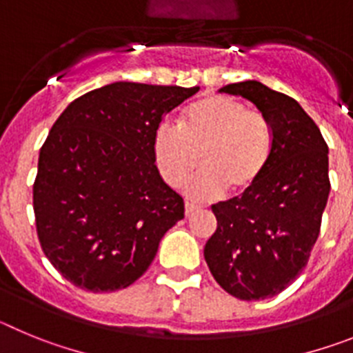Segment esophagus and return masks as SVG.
<instances>
[{"label":"esophagus","instance_id":"34e87169","mask_svg":"<svg viewBox=\"0 0 353 353\" xmlns=\"http://www.w3.org/2000/svg\"><path fill=\"white\" fill-rule=\"evenodd\" d=\"M198 210H199L198 205H192V203H189V201H185V215H192L194 212H198Z\"/></svg>","mask_w":353,"mask_h":353}]
</instances>
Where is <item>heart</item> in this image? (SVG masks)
I'll return each mask as SVG.
<instances>
[{
	"mask_svg": "<svg viewBox=\"0 0 353 353\" xmlns=\"http://www.w3.org/2000/svg\"><path fill=\"white\" fill-rule=\"evenodd\" d=\"M272 129L263 114L226 95L192 102L179 127L161 123L152 152L162 180L179 187L198 164L203 166L187 185L196 199H214L230 191L244 196L260 182L272 155Z\"/></svg>",
	"mask_w": 353,
	"mask_h": 353,
	"instance_id": "obj_1",
	"label": "heart"
}]
</instances>
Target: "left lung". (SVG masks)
<instances>
[{
	"instance_id": "1",
	"label": "left lung",
	"mask_w": 353,
	"mask_h": 353,
	"mask_svg": "<svg viewBox=\"0 0 353 353\" xmlns=\"http://www.w3.org/2000/svg\"><path fill=\"white\" fill-rule=\"evenodd\" d=\"M252 102L272 129V155L256 187L212 205L217 230L205 244L212 276L240 301L281 293L302 272L330 192L329 148L297 101L260 81L219 90Z\"/></svg>"
}]
</instances>
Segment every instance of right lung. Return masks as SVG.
<instances>
[{
	"mask_svg": "<svg viewBox=\"0 0 353 353\" xmlns=\"http://www.w3.org/2000/svg\"><path fill=\"white\" fill-rule=\"evenodd\" d=\"M198 90L118 81L81 95L54 121L40 148L33 210L43 254L72 285L127 288L183 219L152 141L162 118Z\"/></svg>",
	"mask_w": 353,
	"mask_h": 353,
	"instance_id": "right-lung-1",
	"label": "right lung"
}]
</instances>
